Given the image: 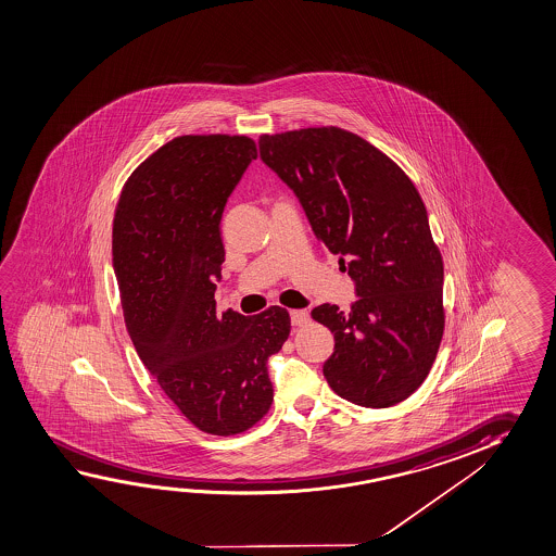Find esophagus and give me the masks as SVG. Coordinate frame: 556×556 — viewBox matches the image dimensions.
Returning <instances> with one entry per match:
<instances>
[{"mask_svg":"<svg viewBox=\"0 0 556 556\" xmlns=\"http://www.w3.org/2000/svg\"><path fill=\"white\" fill-rule=\"evenodd\" d=\"M290 317L293 327H305L308 323V311H305V308H295V311H290Z\"/></svg>","mask_w":556,"mask_h":556,"instance_id":"1","label":"esophagus"}]
</instances>
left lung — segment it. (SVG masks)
Returning a JSON list of instances; mask_svg holds the SVG:
<instances>
[{"label":"left lung","instance_id":"obj_1","mask_svg":"<svg viewBox=\"0 0 556 556\" xmlns=\"http://www.w3.org/2000/svg\"><path fill=\"white\" fill-rule=\"evenodd\" d=\"M258 150L355 282L350 313L311 311L334 334L328 384L357 406H396L424 384L444 332V266L421 194L394 160L340 127L261 135Z\"/></svg>","mask_w":556,"mask_h":556}]
</instances>
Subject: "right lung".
Returning a JSON list of instances; mask_svg holds the SVG:
<instances>
[{"label":"right lung","mask_w":556,"mask_h":556,"mask_svg":"<svg viewBox=\"0 0 556 556\" xmlns=\"http://www.w3.org/2000/svg\"><path fill=\"white\" fill-rule=\"evenodd\" d=\"M256 159L245 135H184L150 154L115 206L112 255L125 327L144 367L203 432L229 437L273 406L266 362L290 336L273 305L216 311L228 197Z\"/></svg>","instance_id":"right-lung-1"}]
</instances>
